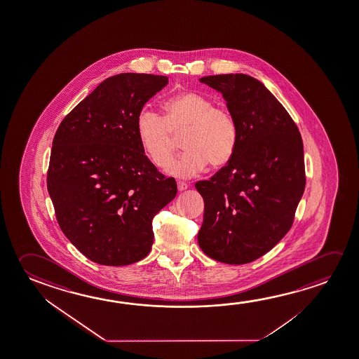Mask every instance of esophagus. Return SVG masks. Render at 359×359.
<instances>
[{
	"label": "esophagus",
	"mask_w": 359,
	"mask_h": 359,
	"mask_svg": "<svg viewBox=\"0 0 359 359\" xmlns=\"http://www.w3.org/2000/svg\"><path fill=\"white\" fill-rule=\"evenodd\" d=\"M187 189H188V184H187V182H180V180L177 182V190H179V191H184V190H187Z\"/></svg>",
	"instance_id": "obj_1"
}]
</instances>
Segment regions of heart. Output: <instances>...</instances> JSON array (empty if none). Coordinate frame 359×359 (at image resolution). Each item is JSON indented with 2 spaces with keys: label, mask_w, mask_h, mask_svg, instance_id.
Listing matches in <instances>:
<instances>
[{
  "label": "heart",
  "mask_w": 359,
  "mask_h": 359,
  "mask_svg": "<svg viewBox=\"0 0 359 359\" xmlns=\"http://www.w3.org/2000/svg\"><path fill=\"white\" fill-rule=\"evenodd\" d=\"M160 116L143 109L137 118V134L142 149L158 168L170 161L174 136L184 135L186 150L168 166V172L190 177L204 170L208 164L222 166L231 159L238 140V121L225 107L214 105L208 97L194 92L172 95L163 104Z\"/></svg>",
  "instance_id": "b5f03b06"
}]
</instances>
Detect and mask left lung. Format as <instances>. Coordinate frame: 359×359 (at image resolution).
I'll return each instance as SVG.
<instances>
[{
	"label": "left lung",
	"instance_id": "obj_1",
	"mask_svg": "<svg viewBox=\"0 0 359 359\" xmlns=\"http://www.w3.org/2000/svg\"><path fill=\"white\" fill-rule=\"evenodd\" d=\"M222 93L238 121L235 153L195 188L204 199L198 241L229 265L264 256L292 226L306 187L304 143L296 123L262 83L243 73L200 79Z\"/></svg>",
	"mask_w": 359,
	"mask_h": 359
}]
</instances>
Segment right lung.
Returning <instances> with one entry per match:
<instances>
[{
    "label": "right lung",
    "instance_id": "right-lung-1",
    "mask_svg": "<svg viewBox=\"0 0 359 359\" xmlns=\"http://www.w3.org/2000/svg\"><path fill=\"white\" fill-rule=\"evenodd\" d=\"M165 76L121 73L76 105L55 132L47 189L67 238L95 264L126 266L149 254L153 219L177 196L142 149L137 118Z\"/></svg>",
    "mask_w": 359,
    "mask_h": 359
}]
</instances>
